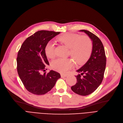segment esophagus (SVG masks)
<instances>
[{
	"instance_id": "1",
	"label": "esophagus",
	"mask_w": 123,
	"mask_h": 123,
	"mask_svg": "<svg viewBox=\"0 0 123 123\" xmlns=\"http://www.w3.org/2000/svg\"><path fill=\"white\" fill-rule=\"evenodd\" d=\"M67 76V75L66 74H61V77H65Z\"/></svg>"
}]
</instances>
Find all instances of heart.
Here are the masks:
<instances>
[{
    "instance_id": "obj_1",
    "label": "heart",
    "mask_w": 123,
    "mask_h": 123,
    "mask_svg": "<svg viewBox=\"0 0 123 123\" xmlns=\"http://www.w3.org/2000/svg\"><path fill=\"white\" fill-rule=\"evenodd\" d=\"M58 41L69 48V54L77 64L86 62L91 54L92 44L91 40L86 36H80L76 34H66L59 37ZM45 52L50 58L55 56V44L52 42L47 43ZM73 60L69 58H58L52 61L51 67L55 71L65 73L72 68Z\"/></svg>"
}]
</instances>
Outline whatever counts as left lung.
Listing matches in <instances>:
<instances>
[{
	"mask_svg": "<svg viewBox=\"0 0 123 123\" xmlns=\"http://www.w3.org/2000/svg\"><path fill=\"white\" fill-rule=\"evenodd\" d=\"M79 31L84 32L91 39L92 49L88 61L76 71L80 74L76 76L77 82L71 86V89L75 93L85 96L94 92L102 82L106 66V57L103 44L97 36L85 30Z\"/></svg>",
	"mask_w": 123,
	"mask_h": 123,
	"instance_id": "obj_1",
	"label": "left lung"
}]
</instances>
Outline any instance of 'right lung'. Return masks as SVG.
<instances>
[{"label": "right lung", "mask_w": 123, "mask_h": 123, "mask_svg": "<svg viewBox=\"0 0 123 123\" xmlns=\"http://www.w3.org/2000/svg\"><path fill=\"white\" fill-rule=\"evenodd\" d=\"M60 33L44 30L37 31L24 41L18 52V74L25 88L31 93L42 95L47 93L61 77L59 73L53 70L48 73H42L49 65L45 52V46Z\"/></svg>", "instance_id": "right-lung-1"}]
</instances>
